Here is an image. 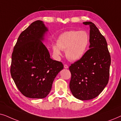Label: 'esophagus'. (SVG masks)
I'll list each match as a JSON object with an SVG mask.
<instances>
[{"mask_svg": "<svg viewBox=\"0 0 121 121\" xmlns=\"http://www.w3.org/2000/svg\"><path fill=\"white\" fill-rule=\"evenodd\" d=\"M64 68L65 69H68V66L67 64H64Z\"/></svg>", "mask_w": 121, "mask_h": 121, "instance_id": "obj_1", "label": "esophagus"}]
</instances>
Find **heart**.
Segmentation results:
<instances>
[{
    "label": "heart",
    "mask_w": 121,
    "mask_h": 121,
    "mask_svg": "<svg viewBox=\"0 0 121 121\" xmlns=\"http://www.w3.org/2000/svg\"><path fill=\"white\" fill-rule=\"evenodd\" d=\"M90 37L85 31L72 30L63 33L59 36L57 45L52 49L57 56L61 55V50L65 51L66 57L71 61H76L85 55L88 48Z\"/></svg>",
    "instance_id": "heart-1"
}]
</instances>
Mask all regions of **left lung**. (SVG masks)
Returning <instances> with one entry per match:
<instances>
[{
	"mask_svg": "<svg viewBox=\"0 0 121 121\" xmlns=\"http://www.w3.org/2000/svg\"><path fill=\"white\" fill-rule=\"evenodd\" d=\"M90 26V46L85 55L69 67V87L73 95L80 100L95 98L108 84L111 56L105 38L92 22Z\"/></svg>",
	"mask_w": 121,
	"mask_h": 121,
	"instance_id": "obj_1",
	"label": "left lung"
}]
</instances>
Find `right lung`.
Wrapping results in <instances>:
<instances>
[{
    "instance_id": "right-lung-1",
    "label": "right lung",
    "mask_w": 121,
    "mask_h": 121,
    "mask_svg": "<svg viewBox=\"0 0 121 121\" xmlns=\"http://www.w3.org/2000/svg\"><path fill=\"white\" fill-rule=\"evenodd\" d=\"M47 31L43 21L32 22L20 35L11 56V77L21 94L29 98L47 96L63 69L62 62L51 58L42 43Z\"/></svg>"
}]
</instances>
